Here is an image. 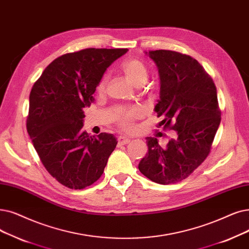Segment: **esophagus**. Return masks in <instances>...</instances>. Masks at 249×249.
Returning <instances> with one entry per match:
<instances>
[{
    "instance_id": "esophagus-1",
    "label": "esophagus",
    "mask_w": 249,
    "mask_h": 249,
    "mask_svg": "<svg viewBox=\"0 0 249 249\" xmlns=\"http://www.w3.org/2000/svg\"><path fill=\"white\" fill-rule=\"evenodd\" d=\"M117 140H118V145H119V146L125 145V144H127V143L130 142V139H129V138H126V137H124V136H119Z\"/></svg>"
}]
</instances>
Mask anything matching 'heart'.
Segmentation results:
<instances>
[{"label": "heart", "mask_w": 249, "mask_h": 249, "mask_svg": "<svg viewBox=\"0 0 249 249\" xmlns=\"http://www.w3.org/2000/svg\"><path fill=\"white\" fill-rule=\"evenodd\" d=\"M121 72L125 78L130 82L132 85L139 88L142 86L147 79V69L145 65L138 59H129L122 63ZM107 82V77L104 76L98 86L96 90L100 93H103L106 90V86ZM142 116V111L139 107H133L130 109H121L116 114V121L125 131H131L134 128V121Z\"/></svg>", "instance_id": "obj_1"}]
</instances>
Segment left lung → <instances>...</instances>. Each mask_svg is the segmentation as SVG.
Instances as JSON below:
<instances>
[{"label": "left lung", "instance_id": "left-lung-1", "mask_svg": "<svg viewBox=\"0 0 249 249\" xmlns=\"http://www.w3.org/2000/svg\"><path fill=\"white\" fill-rule=\"evenodd\" d=\"M159 69L160 100L155 107L163 117L164 129L177 135L165 147L158 139L146 137L148 154L140 160L139 171L159 184L186 179L211 153L221 122L217 89L201 65L175 51H149Z\"/></svg>", "mask_w": 249, "mask_h": 249}]
</instances>
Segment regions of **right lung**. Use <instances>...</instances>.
I'll return each mask as SVG.
<instances>
[{
  "label": "right lung",
  "mask_w": 249,
  "mask_h": 249,
  "mask_svg": "<svg viewBox=\"0 0 249 249\" xmlns=\"http://www.w3.org/2000/svg\"><path fill=\"white\" fill-rule=\"evenodd\" d=\"M127 49L89 48L53 60L32 86L27 132L42 165L62 185L83 189L103 175L117 145L113 134L82 130L83 107L107 68Z\"/></svg>",
  "instance_id": "1"
}]
</instances>
